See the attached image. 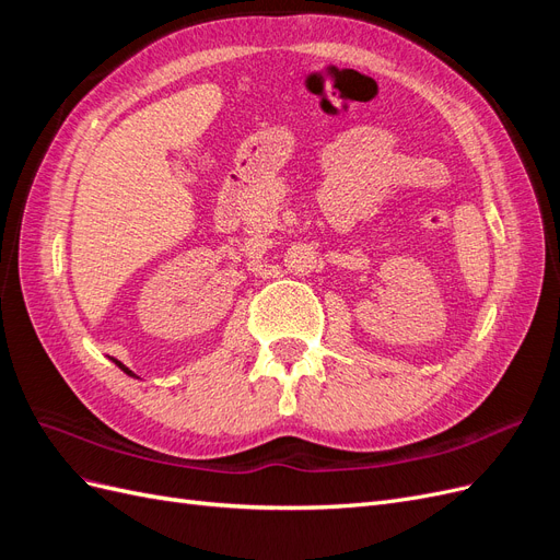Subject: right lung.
Segmentation results:
<instances>
[{
  "instance_id": "right-lung-1",
  "label": "right lung",
  "mask_w": 560,
  "mask_h": 560,
  "mask_svg": "<svg viewBox=\"0 0 560 560\" xmlns=\"http://www.w3.org/2000/svg\"><path fill=\"white\" fill-rule=\"evenodd\" d=\"M116 364H118V366H121V369H124V371H126V374H128V376H135V374H132V371H130V369H128V366H124V364H121V362H116Z\"/></svg>"
}]
</instances>
